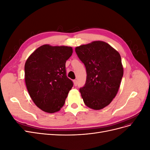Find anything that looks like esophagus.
I'll return each mask as SVG.
<instances>
[{
  "label": "esophagus",
  "instance_id": "obj_1",
  "mask_svg": "<svg viewBox=\"0 0 150 150\" xmlns=\"http://www.w3.org/2000/svg\"><path fill=\"white\" fill-rule=\"evenodd\" d=\"M73 83H74V85L75 86H76L77 84H78V82H77L76 80H73Z\"/></svg>",
  "mask_w": 150,
  "mask_h": 150
}]
</instances>
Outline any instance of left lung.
Returning a JSON list of instances; mask_svg holds the SVG:
<instances>
[{
	"mask_svg": "<svg viewBox=\"0 0 150 150\" xmlns=\"http://www.w3.org/2000/svg\"><path fill=\"white\" fill-rule=\"evenodd\" d=\"M75 51L86 68L87 78L81 97L88 107L99 110L115 98L123 76L120 53L108 43L95 40L76 47Z\"/></svg>",
	"mask_w": 150,
	"mask_h": 150,
	"instance_id": "left-lung-1",
	"label": "left lung"
}]
</instances>
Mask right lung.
Returning <instances> with one entry per match:
<instances>
[{
	"mask_svg": "<svg viewBox=\"0 0 150 150\" xmlns=\"http://www.w3.org/2000/svg\"><path fill=\"white\" fill-rule=\"evenodd\" d=\"M72 52V47L44 44L25 61L27 89L34 104L44 112H56L64 106L73 86L66 73V62Z\"/></svg>",
	"mask_w": 150,
	"mask_h": 150,
	"instance_id": "right-lung-1",
	"label": "right lung"
}]
</instances>
